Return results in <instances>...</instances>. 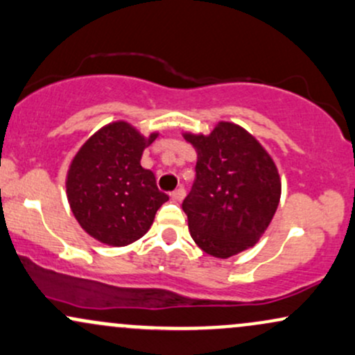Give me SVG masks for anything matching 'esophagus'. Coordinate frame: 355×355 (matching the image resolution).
Here are the masks:
<instances>
[{
  "label": "esophagus",
  "instance_id": "esophagus-1",
  "mask_svg": "<svg viewBox=\"0 0 355 355\" xmlns=\"http://www.w3.org/2000/svg\"><path fill=\"white\" fill-rule=\"evenodd\" d=\"M170 197H172L173 202H182L183 197H185V189H183V187H180V189L173 190L172 193H170Z\"/></svg>",
  "mask_w": 355,
  "mask_h": 355
}]
</instances>
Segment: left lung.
Listing matches in <instances>:
<instances>
[{"instance_id": "8db88e82", "label": "left lung", "mask_w": 355, "mask_h": 355, "mask_svg": "<svg viewBox=\"0 0 355 355\" xmlns=\"http://www.w3.org/2000/svg\"><path fill=\"white\" fill-rule=\"evenodd\" d=\"M183 138L197 152V178L182 203L191 239L217 259L254 247L270 225L282 191L272 157L230 121H218L210 135Z\"/></svg>"}]
</instances>
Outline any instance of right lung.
Returning a JSON list of instances; mask_svg holds the SVG:
<instances>
[{"mask_svg":"<svg viewBox=\"0 0 355 355\" xmlns=\"http://www.w3.org/2000/svg\"><path fill=\"white\" fill-rule=\"evenodd\" d=\"M158 132L144 137L126 121H113L81 145L67 173V197L81 229L105 245L141 239L168 200L155 175L140 165Z\"/></svg>","mask_w":355,"mask_h":355,"instance_id":"obj_1","label":"right lung"}]
</instances>
